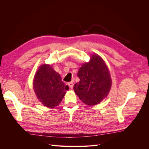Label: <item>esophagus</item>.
<instances>
[{
    "label": "esophagus",
    "mask_w": 149,
    "mask_h": 149,
    "mask_svg": "<svg viewBox=\"0 0 149 149\" xmlns=\"http://www.w3.org/2000/svg\"><path fill=\"white\" fill-rule=\"evenodd\" d=\"M68 86H69L71 89L73 88V83H72V82L68 83Z\"/></svg>",
    "instance_id": "esophagus-1"
}]
</instances>
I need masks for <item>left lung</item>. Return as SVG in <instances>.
<instances>
[{
  "label": "left lung",
  "mask_w": 149,
  "mask_h": 149,
  "mask_svg": "<svg viewBox=\"0 0 149 149\" xmlns=\"http://www.w3.org/2000/svg\"><path fill=\"white\" fill-rule=\"evenodd\" d=\"M77 76L79 81L74 85V91L83 103L95 106L108 96L112 86L110 71L97 54L93 53L88 62L83 63Z\"/></svg>",
  "instance_id": "1"
}]
</instances>
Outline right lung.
<instances>
[{
    "instance_id": "obj_1",
    "label": "right lung",
    "mask_w": 149,
    "mask_h": 149,
    "mask_svg": "<svg viewBox=\"0 0 149 149\" xmlns=\"http://www.w3.org/2000/svg\"><path fill=\"white\" fill-rule=\"evenodd\" d=\"M33 88L38 100L49 108L59 105L69 89L61 81L60 74L54 70L52 65L46 63L40 65L36 71Z\"/></svg>"
}]
</instances>
